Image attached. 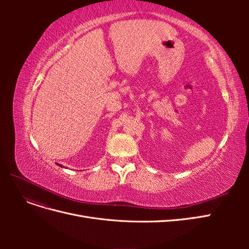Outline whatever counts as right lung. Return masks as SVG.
I'll use <instances>...</instances> for the list:
<instances>
[{
  "label": "right lung",
  "mask_w": 249,
  "mask_h": 249,
  "mask_svg": "<svg viewBox=\"0 0 249 249\" xmlns=\"http://www.w3.org/2000/svg\"><path fill=\"white\" fill-rule=\"evenodd\" d=\"M57 165H58V166H60V167H63V166H62V165H61V164H58V163H57Z\"/></svg>",
  "instance_id": "right-lung-1"
}]
</instances>
